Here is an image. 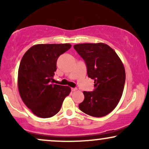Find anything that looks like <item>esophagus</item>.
<instances>
[{"label": "esophagus", "instance_id": "1", "mask_svg": "<svg viewBox=\"0 0 149 149\" xmlns=\"http://www.w3.org/2000/svg\"><path fill=\"white\" fill-rule=\"evenodd\" d=\"M77 90H78V89H77L76 88H71V91H72V92H75V91H76Z\"/></svg>", "mask_w": 149, "mask_h": 149}]
</instances>
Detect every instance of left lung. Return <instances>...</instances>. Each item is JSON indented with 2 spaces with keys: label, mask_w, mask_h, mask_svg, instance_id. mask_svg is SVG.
Here are the masks:
<instances>
[{
  "label": "left lung",
  "mask_w": 149,
  "mask_h": 149,
  "mask_svg": "<svg viewBox=\"0 0 149 149\" xmlns=\"http://www.w3.org/2000/svg\"><path fill=\"white\" fill-rule=\"evenodd\" d=\"M84 59L89 78L95 80V90L83 92L85 99L79 109L93 117H103L118 104L125 82V71L115 51L102 42L73 46Z\"/></svg>",
  "instance_id": "1"
}]
</instances>
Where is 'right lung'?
Returning <instances> with one entry per match:
<instances>
[{
  "label": "right lung",
  "instance_id": "right-lung-1",
  "mask_svg": "<svg viewBox=\"0 0 149 149\" xmlns=\"http://www.w3.org/2000/svg\"><path fill=\"white\" fill-rule=\"evenodd\" d=\"M71 47L69 43L38 44L26 52L18 71V89L24 103L33 114L52 117L60 110L71 88L53 84L57 61Z\"/></svg>",
  "mask_w": 149,
  "mask_h": 149
}]
</instances>
